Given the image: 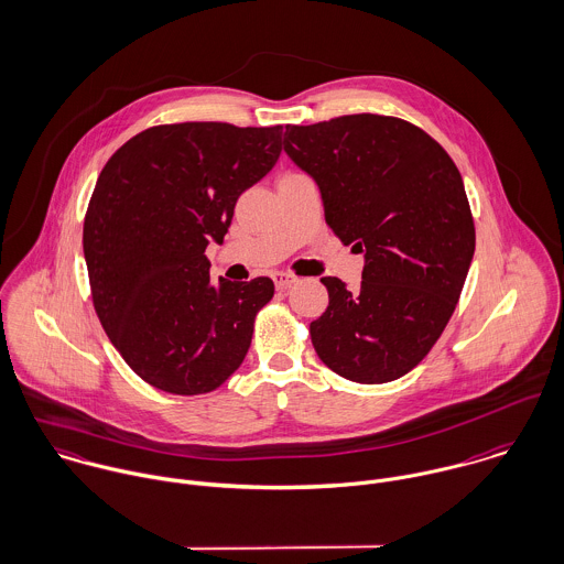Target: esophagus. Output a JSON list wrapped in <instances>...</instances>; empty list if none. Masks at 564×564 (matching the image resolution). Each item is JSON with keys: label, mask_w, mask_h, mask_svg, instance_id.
I'll use <instances>...</instances> for the list:
<instances>
[{"label": "esophagus", "mask_w": 564, "mask_h": 564, "mask_svg": "<svg viewBox=\"0 0 564 564\" xmlns=\"http://www.w3.org/2000/svg\"><path fill=\"white\" fill-rule=\"evenodd\" d=\"M272 281H274V285H276L279 290H285V288L294 285V283L299 281V276H294V274H290V272H274V274H272Z\"/></svg>", "instance_id": "34e87169"}]
</instances>
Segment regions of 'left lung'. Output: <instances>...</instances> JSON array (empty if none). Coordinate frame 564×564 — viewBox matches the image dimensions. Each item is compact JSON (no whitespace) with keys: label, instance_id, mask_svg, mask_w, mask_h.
Returning <instances> with one entry per match:
<instances>
[{"label":"left lung","instance_id":"8db88e82","mask_svg":"<svg viewBox=\"0 0 564 564\" xmlns=\"http://www.w3.org/2000/svg\"><path fill=\"white\" fill-rule=\"evenodd\" d=\"M283 150L316 181L327 225L364 254L357 290L323 279L329 307L310 325L318 357L357 383L403 377L445 332L475 252L455 163L386 115L285 126Z\"/></svg>","mask_w":564,"mask_h":564}]
</instances>
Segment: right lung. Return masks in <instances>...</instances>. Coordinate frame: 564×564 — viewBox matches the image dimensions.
<instances>
[{"label": "right lung", "mask_w": 564, "mask_h": 564, "mask_svg": "<svg viewBox=\"0 0 564 564\" xmlns=\"http://www.w3.org/2000/svg\"><path fill=\"white\" fill-rule=\"evenodd\" d=\"M283 126L223 121L152 126L98 176L83 228L96 314L126 364L150 386L194 397L243 361L268 276H209V241H225L237 198L281 154Z\"/></svg>", "instance_id": "add662e5"}]
</instances>
